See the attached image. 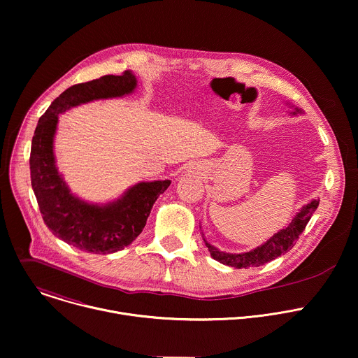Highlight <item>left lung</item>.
<instances>
[{
	"instance_id": "8db88e82",
	"label": "left lung",
	"mask_w": 358,
	"mask_h": 358,
	"mask_svg": "<svg viewBox=\"0 0 358 358\" xmlns=\"http://www.w3.org/2000/svg\"><path fill=\"white\" fill-rule=\"evenodd\" d=\"M299 112H302V110L295 108V110L292 113L296 115ZM317 206H319V199H312L309 203H306L301 208V210L295 215L292 222L285 229H282L278 233H275L274 236H271L264 245L256 248L255 250L246 252V253H241V255L224 253V252L217 250L212 245H209L205 239H203V242H205L212 259L222 264H226V266H230L234 268L259 267V266H263V264L282 256L284 253L289 252L294 248V245L299 239L301 233L306 227L310 216L313 215V212L316 210Z\"/></svg>"
}]
</instances>
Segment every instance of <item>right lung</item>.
Listing matches in <instances>:
<instances>
[{
	"instance_id": "1",
	"label": "right lung",
	"mask_w": 358,
	"mask_h": 358,
	"mask_svg": "<svg viewBox=\"0 0 358 358\" xmlns=\"http://www.w3.org/2000/svg\"><path fill=\"white\" fill-rule=\"evenodd\" d=\"M136 85L135 74L128 70L122 76H103L67 88L39 117L32 138L31 182L43 222L60 241L87 253L109 255L129 246L142 233L153 203L171 181L138 182L105 205L80 199L71 194L56 167L53 141L59 115L94 99L128 95Z\"/></svg>"
}]
</instances>
